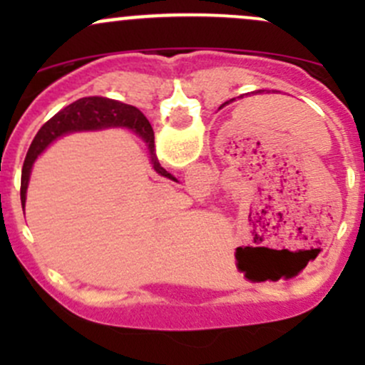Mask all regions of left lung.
Masks as SVG:
<instances>
[{
	"label": "left lung",
	"instance_id": "1",
	"mask_svg": "<svg viewBox=\"0 0 365 365\" xmlns=\"http://www.w3.org/2000/svg\"><path fill=\"white\" fill-rule=\"evenodd\" d=\"M231 101H233V98H231ZM226 104H227V102H226Z\"/></svg>",
	"mask_w": 365,
	"mask_h": 365
}]
</instances>
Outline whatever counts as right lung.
Returning a JSON list of instances; mask_svg holds the SVG:
<instances>
[{"label": "right lung", "mask_w": 365, "mask_h": 365, "mask_svg": "<svg viewBox=\"0 0 365 365\" xmlns=\"http://www.w3.org/2000/svg\"><path fill=\"white\" fill-rule=\"evenodd\" d=\"M128 127L134 132H138L146 143H148L150 153H152V164L159 175L171 178L168 171L160 165L159 159L155 153V135H153V128L150 121L146 120L145 114L134 106L121 104V102L111 101V98L104 97H84L79 101L72 102L60 113L54 114L47 123L42 125L38 132H36L35 139H33L31 146L28 150V155L24 159L23 173H21V203H26V189H28L29 173H31V165L38 157L40 152H43L49 143L60 135L67 134L73 130H91V128H102V127Z\"/></svg>", "instance_id": "1"}]
</instances>
